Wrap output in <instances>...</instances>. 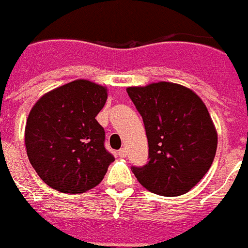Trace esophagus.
Segmentation results:
<instances>
[{"mask_svg": "<svg viewBox=\"0 0 248 248\" xmlns=\"http://www.w3.org/2000/svg\"><path fill=\"white\" fill-rule=\"evenodd\" d=\"M118 155H119L120 157H126V155H128V151H126L125 148H122L119 151H118Z\"/></svg>", "mask_w": 248, "mask_h": 248, "instance_id": "34e87169", "label": "esophagus"}]
</instances>
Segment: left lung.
<instances>
[{
	"label": "left lung",
	"mask_w": 248,
	"mask_h": 248,
	"mask_svg": "<svg viewBox=\"0 0 248 248\" xmlns=\"http://www.w3.org/2000/svg\"><path fill=\"white\" fill-rule=\"evenodd\" d=\"M145 125L149 161L131 168L149 191L179 196L194 187L211 168L217 131L198 94L171 82L128 87Z\"/></svg>",
	"instance_id": "1"
}]
</instances>
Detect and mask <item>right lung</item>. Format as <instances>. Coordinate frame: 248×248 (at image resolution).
I'll use <instances>...</instances> for the list:
<instances>
[{"label": "right lung", "mask_w": 248, "mask_h": 248, "mask_svg": "<svg viewBox=\"0 0 248 248\" xmlns=\"http://www.w3.org/2000/svg\"><path fill=\"white\" fill-rule=\"evenodd\" d=\"M108 89L77 79L48 92L27 118L25 144L31 165L49 187L80 194L99 185L114 161L95 117Z\"/></svg>", "instance_id": "1"}]
</instances>
